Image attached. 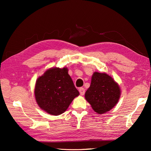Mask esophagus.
<instances>
[{
	"label": "esophagus",
	"instance_id": "1",
	"mask_svg": "<svg viewBox=\"0 0 151 151\" xmlns=\"http://www.w3.org/2000/svg\"><path fill=\"white\" fill-rule=\"evenodd\" d=\"M79 92H80V94H81L82 96H83L85 93V89L84 88H81L79 89Z\"/></svg>",
	"mask_w": 151,
	"mask_h": 151
}]
</instances>
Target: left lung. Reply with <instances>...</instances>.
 Masks as SVG:
<instances>
[{
	"label": "left lung",
	"mask_w": 151,
	"mask_h": 151,
	"mask_svg": "<svg viewBox=\"0 0 151 151\" xmlns=\"http://www.w3.org/2000/svg\"><path fill=\"white\" fill-rule=\"evenodd\" d=\"M121 88L111 76L105 73L94 72L91 84L86 91L85 99L95 112L106 113L117 104Z\"/></svg>",
	"instance_id": "left-lung-1"
}]
</instances>
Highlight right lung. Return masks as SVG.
Segmentation results:
<instances>
[{"instance_id": "1", "label": "right lung", "mask_w": 151, "mask_h": 151, "mask_svg": "<svg viewBox=\"0 0 151 151\" xmlns=\"http://www.w3.org/2000/svg\"><path fill=\"white\" fill-rule=\"evenodd\" d=\"M34 95L41 110L58 115L67 110L79 92L74 86L67 67H52L36 80Z\"/></svg>"}]
</instances>
